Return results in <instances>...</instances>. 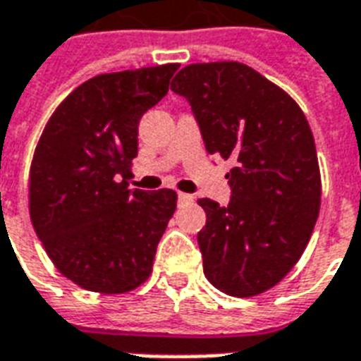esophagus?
I'll use <instances>...</instances> for the list:
<instances>
[{"instance_id": "1", "label": "esophagus", "mask_w": 361, "mask_h": 361, "mask_svg": "<svg viewBox=\"0 0 361 361\" xmlns=\"http://www.w3.org/2000/svg\"><path fill=\"white\" fill-rule=\"evenodd\" d=\"M195 198L192 195H187V192H178V202L180 204H185V202H192Z\"/></svg>"}]
</instances>
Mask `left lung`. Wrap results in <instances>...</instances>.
<instances>
[{
  "label": "left lung",
  "mask_w": 361,
  "mask_h": 361,
  "mask_svg": "<svg viewBox=\"0 0 361 361\" xmlns=\"http://www.w3.org/2000/svg\"><path fill=\"white\" fill-rule=\"evenodd\" d=\"M170 90L191 104L206 149L231 159V202L200 198L204 275L228 296L275 286L313 234L320 208L314 138L279 86L238 61L187 65Z\"/></svg>",
  "instance_id": "8db88e82"
}]
</instances>
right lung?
I'll list each match as a JSON object with an SVG mask.
<instances>
[{"instance_id": "right-lung-1", "label": "right lung", "mask_w": 361, "mask_h": 361, "mask_svg": "<svg viewBox=\"0 0 361 361\" xmlns=\"http://www.w3.org/2000/svg\"><path fill=\"white\" fill-rule=\"evenodd\" d=\"M180 65L99 75L48 120L30 172V215L56 268L82 288L121 294L149 277L176 209L172 189H129L138 123Z\"/></svg>"}]
</instances>
